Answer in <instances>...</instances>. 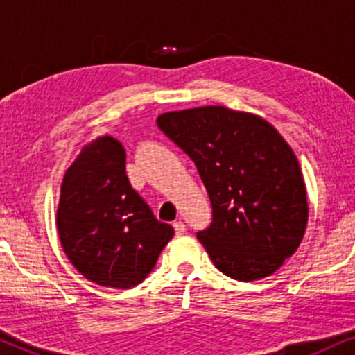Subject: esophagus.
Segmentation results:
<instances>
[{
	"label": "esophagus",
	"mask_w": 355,
	"mask_h": 355,
	"mask_svg": "<svg viewBox=\"0 0 355 355\" xmlns=\"http://www.w3.org/2000/svg\"><path fill=\"white\" fill-rule=\"evenodd\" d=\"M173 229L177 235H183L185 234V223L180 222V220H178V222H173Z\"/></svg>",
	"instance_id": "1"
}]
</instances>
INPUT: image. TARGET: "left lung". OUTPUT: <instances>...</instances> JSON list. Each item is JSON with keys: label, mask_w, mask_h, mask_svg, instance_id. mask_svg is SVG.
Instances as JSON below:
<instances>
[{"label": "left lung", "mask_w": 355, "mask_h": 355, "mask_svg": "<svg viewBox=\"0 0 355 355\" xmlns=\"http://www.w3.org/2000/svg\"><path fill=\"white\" fill-rule=\"evenodd\" d=\"M157 123L193 160L209 191L214 218L197 237L214 266L240 282L279 270L309 218L291 145L262 116L220 105L162 113Z\"/></svg>", "instance_id": "1"}]
</instances>
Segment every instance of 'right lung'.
Instances as JSON below:
<instances>
[{
	"mask_svg": "<svg viewBox=\"0 0 355 355\" xmlns=\"http://www.w3.org/2000/svg\"><path fill=\"white\" fill-rule=\"evenodd\" d=\"M125 162L116 138L85 145L64 173L56 211L61 247L73 267L112 288L144 282L175 234L132 189Z\"/></svg>",
	"mask_w": 355,
	"mask_h": 355,
	"instance_id": "obj_1",
	"label": "right lung"
}]
</instances>
